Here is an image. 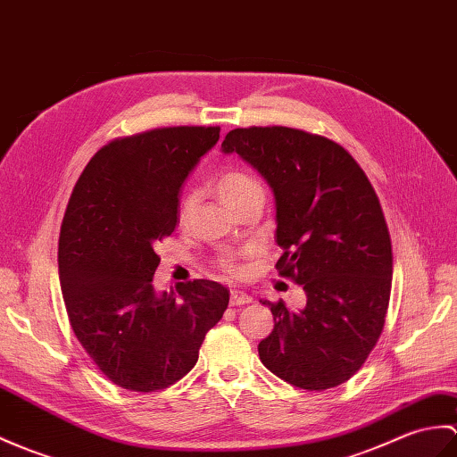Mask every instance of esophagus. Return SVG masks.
Masks as SVG:
<instances>
[{"label":"esophagus","mask_w":457,"mask_h":457,"mask_svg":"<svg viewBox=\"0 0 457 457\" xmlns=\"http://www.w3.org/2000/svg\"><path fill=\"white\" fill-rule=\"evenodd\" d=\"M251 295L249 294H243V292H233L231 294V298H229V303L233 305V307H237V305H247V303H251Z\"/></svg>","instance_id":"obj_1"}]
</instances>
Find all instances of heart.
Listing matches in <instances>:
<instances>
[{
    "instance_id": "heart-1",
    "label": "heart",
    "mask_w": 457,
    "mask_h": 457,
    "mask_svg": "<svg viewBox=\"0 0 457 457\" xmlns=\"http://www.w3.org/2000/svg\"><path fill=\"white\" fill-rule=\"evenodd\" d=\"M218 190H220V196L224 198V203L233 210H239L241 206L251 203V200L262 198V187L259 180L253 175H249L247 171H241V169H228V171L221 173L218 177ZM190 206H193V195H187L183 200H180V206H179L180 224L187 220ZM218 269L224 274H229V277H236L239 272L237 262L233 257H221L218 261Z\"/></svg>"
}]
</instances>
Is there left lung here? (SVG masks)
<instances>
[{"label":"left lung","instance_id":"1","mask_svg":"<svg viewBox=\"0 0 457 457\" xmlns=\"http://www.w3.org/2000/svg\"><path fill=\"white\" fill-rule=\"evenodd\" d=\"M221 147L269 180L284 251L277 270L307 295L300 312L262 302L274 328L259 343L261 362L300 389L345 384L384 331L391 294L394 254L372 183L341 144L288 126L236 129Z\"/></svg>","mask_w":457,"mask_h":457}]
</instances>
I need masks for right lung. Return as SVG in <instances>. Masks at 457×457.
<instances>
[{
    "instance_id": "right-lung-1",
    "label": "right lung",
    "mask_w": 457,
    "mask_h": 457,
    "mask_svg": "<svg viewBox=\"0 0 457 457\" xmlns=\"http://www.w3.org/2000/svg\"><path fill=\"white\" fill-rule=\"evenodd\" d=\"M220 126H169L116 137L79 175L58 241L73 335L112 384L152 394L195 368L229 290L193 280L154 292L157 241L177 226L179 188Z\"/></svg>"
}]
</instances>
